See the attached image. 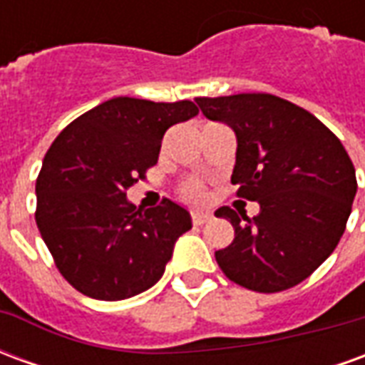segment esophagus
Returning <instances> with one entry per match:
<instances>
[{"label":"esophagus","instance_id":"esophagus-1","mask_svg":"<svg viewBox=\"0 0 365 365\" xmlns=\"http://www.w3.org/2000/svg\"><path fill=\"white\" fill-rule=\"evenodd\" d=\"M211 217H213V215L207 213V211H195V213H191L193 225H203V222L211 221Z\"/></svg>","mask_w":365,"mask_h":365}]
</instances>
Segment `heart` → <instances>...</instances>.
I'll list each match as a JSON object with an SVG mask.
<instances>
[{"label": "heart", "mask_w": 365, "mask_h": 365, "mask_svg": "<svg viewBox=\"0 0 365 365\" xmlns=\"http://www.w3.org/2000/svg\"><path fill=\"white\" fill-rule=\"evenodd\" d=\"M182 193H183V197L191 199V201H199V199L203 197V190H201V185L195 182L187 183V185L182 190Z\"/></svg>", "instance_id": "b5f03b06"}]
</instances>
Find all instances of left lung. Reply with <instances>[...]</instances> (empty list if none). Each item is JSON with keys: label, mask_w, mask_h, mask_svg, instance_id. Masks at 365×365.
Returning <instances> with one entry per match:
<instances>
[{"label": "left lung", "mask_w": 365, "mask_h": 365, "mask_svg": "<svg viewBox=\"0 0 365 365\" xmlns=\"http://www.w3.org/2000/svg\"><path fill=\"white\" fill-rule=\"evenodd\" d=\"M195 101L207 119L235 130L230 182L240 185V197L260 205L252 219L230 207L215 211L235 227V240L215 252L217 264L246 289H289L344 235L358 190L352 160L321 120L282 97L238 93Z\"/></svg>", "instance_id": "8db88e82"}]
</instances>
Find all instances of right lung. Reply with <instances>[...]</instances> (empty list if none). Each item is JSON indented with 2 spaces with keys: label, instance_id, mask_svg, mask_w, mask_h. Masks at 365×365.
Returning <instances> with one entry per match:
<instances>
[{
  "label": "right lung",
  "instance_id": "1",
  "mask_svg": "<svg viewBox=\"0 0 365 365\" xmlns=\"http://www.w3.org/2000/svg\"><path fill=\"white\" fill-rule=\"evenodd\" d=\"M197 113L191 101L113 97L52 143L36 180V227L60 274L80 293L120 301L162 277L191 215L170 199L136 211L127 190L158 162L168 128Z\"/></svg>",
  "mask_w": 365,
  "mask_h": 365
}]
</instances>
